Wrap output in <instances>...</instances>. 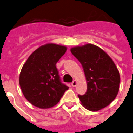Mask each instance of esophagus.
I'll list each match as a JSON object with an SVG mask.
<instances>
[{"mask_svg": "<svg viewBox=\"0 0 133 133\" xmlns=\"http://www.w3.org/2000/svg\"><path fill=\"white\" fill-rule=\"evenodd\" d=\"M71 85H72V86L73 87H75V86H76V85H77V81H76V80H74L73 82H72V83H71Z\"/></svg>", "mask_w": 133, "mask_h": 133, "instance_id": "34e87169", "label": "esophagus"}]
</instances>
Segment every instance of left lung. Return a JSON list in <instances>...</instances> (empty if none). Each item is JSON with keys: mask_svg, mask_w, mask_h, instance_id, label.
Segmentation results:
<instances>
[{"mask_svg": "<svg viewBox=\"0 0 133 133\" xmlns=\"http://www.w3.org/2000/svg\"><path fill=\"white\" fill-rule=\"evenodd\" d=\"M84 71L87 91L78 95L82 105L96 112L104 108L116 98L119 89L120 76L114 61L98 46L86 44L70 49Z\"/></svg>", "mask_w": 133, "mask_h": 133, "instance_id": "8db88e82", "label": "left lung"}]
</instances>
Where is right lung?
<instances>
[{
  "label": "right lung",
  "instance_id": "right-lung-1",
  "mask_svg": "<svg viewBox=\"0 0 133 133\" xmlns=\"http://www.w3.org/2000/svg\"><path fill=\"white\" fill-rule=\"evenodd\" d=\"M66 51L65 46L48 43L34 50L24 64L19 85L24 97L32 105L51 108L68 89L60 81L56 68L57 61Z\"/></svg>",
  "mask_w": 133,
  "mask_h": 133
}]
</instances>
